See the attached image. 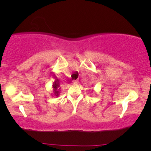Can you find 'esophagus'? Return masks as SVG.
<instances>
[{
    "mask_svg": "<svg viewBox=\"0 0 151 151\" xmlns=\"http://www.w3.org/2000/svg\"><path fill=\"white\" fill-rule=\"evenodd\" d=\"M78 80H73V81H72V82H73V84H77L78 83Z\"/></svg>",
    "mask_w": 151,
    "mask_h": 151,
    "instance_id": "34e87169",
    "label": "esophagus"
}]
</instances>
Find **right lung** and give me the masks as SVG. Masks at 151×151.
<instances>
[{"label":"right lung","mask_w":151,"mask_h":151,"mask_svg":"<svg viewBox=\"0 0 151 151\" xmlns=\"http://www.w3.org/2000/svg\"><path fill=\"white\" fill-rule=\"evenodd\" d=\"M60 84V80L58 79V78H55V80L54 83H53V90L55 91V93L56 94V96H58V91H57V90H58V89H60V88H59Z\"/></svg>","instance_id":"add662e5"}]
</instances>
